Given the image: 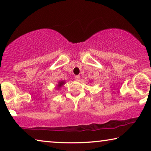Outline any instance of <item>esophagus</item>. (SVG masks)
<instances>
[{
	"label": "esophagus",
	"mask_w": 151,
	"mask_h": 151,
	"mask_svg": "<svg viewBox=\"0 0 151 151\" xmlns=\"http://www.w3.org/2000/svg\"><path fill=\"white\" fill-rule=\"evenodd\" d=\"M75 80L76 81H79V80H80V76H75Z\"/></svg>",
	"instance_id": "34e87169"
}]
</instances>
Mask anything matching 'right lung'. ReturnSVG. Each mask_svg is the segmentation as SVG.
<instances>
[{
	"label": "right lung",
	"instance_id": "1",
	"mask_svg": "<svg viewBox=\"0 0 151 151\" xmlns=\"http://www.w3.org/2000/svg\"><path fill=\"white\" fill-rule=\"evenodd\" d=\"M64 84H65V81H59L58 82V90L59 88H60L61 86H63Z\"/></svg>",
	"mask_w": 151,
	"mask_h": 151
}]
</instances>
